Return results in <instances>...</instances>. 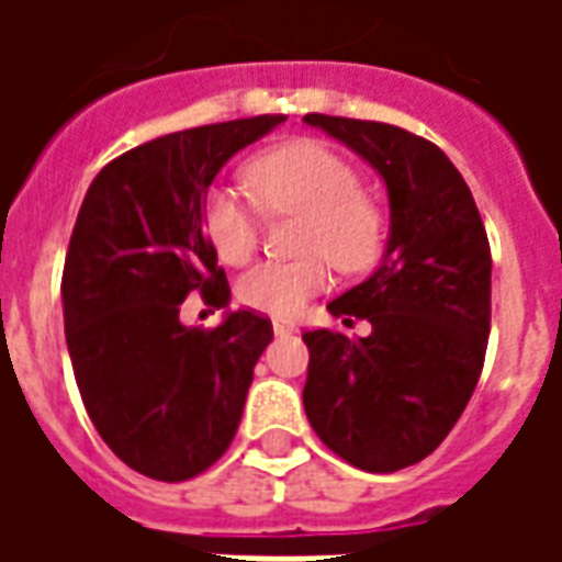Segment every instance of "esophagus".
I'll use <instances>...</instances> for the list:
<instances>
[{
    "label": "esophagus",
    "instance_id": "esophagus-1",
    "mask_svg": "<svg viewBox=\"0 0 562 562\" xmlns=\"http://www.w3.org/2000/svg\"><path fill=\"white\" fill-rule=\"evenodd\" d=\"M294 330H297V325L292 318H273V334L277 337H285V334H294Z\"/></svg>",
    "mask_w": 562,
    "mask_h": 562
}]
</instances>
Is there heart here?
Here are the masks:
<instances>
[{
  "label": "heart",
  "mask_w": 562,
  "mask_h": 562,
  "mask_svg": "<svg viewBox=\"0 0 562 562\" xmlns=\"http://www.w3.org/2000/svg\"><path fill=\"white\" fill-rule=\"evenodd\" d=\"M244 183L265 213H297L294 249L304 252L249 265L237 280V297L246 306L294 316L313 294L328 289L330 261L342 273H364L382 256V210L361 189L352 161L325 144L289 140L265 149L244 165ZM255 205L222 183L210 186L201 198V232L225 265H240L256 249Z\"/></svg>",
  "instance_id": "1"
}]
</instances>
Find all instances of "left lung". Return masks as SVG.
<instances>
[{
    "instance_id": "1",
    "label": "left lung",
    "mask_w": 562,
    "mask_h": 562,
    "mask_svg": "<svg viewBox=\"0 0 562 562\" xmlns=\"http://www.w3.org/2000/svg\"><path fill=\"white\" fill-rule=\"evenodd\" d=\"M389 186V249L373 277L330 301L370 337L306 330L304 409L318 439L367 472L434 451L467 409L491 334V246L470 186L442 149L373 120L306 114Z\"/></svg>"
}]
</instances>
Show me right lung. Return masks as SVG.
Wrapping results in <instances>:
<instances>
[{"instance_id": "1", "label": "right lung", "mask_w": 562, "mask_h": 562, "mask_svg": "<svg viewBox=\"0 0 562 562\" xmlns=\"http://www.w3.org/2000/svg\"><path fill=\"white\" fill-rule=\"evenodd\" d=\"M285 116L186 128L108 161L87 189L63 270L66 342L95 430L126 467L186 482L228 451L273 325L234 310L220 328L180 325L186 294L228 304L201 232V198L237 149Z\"/></svg>"}]
</instances>
